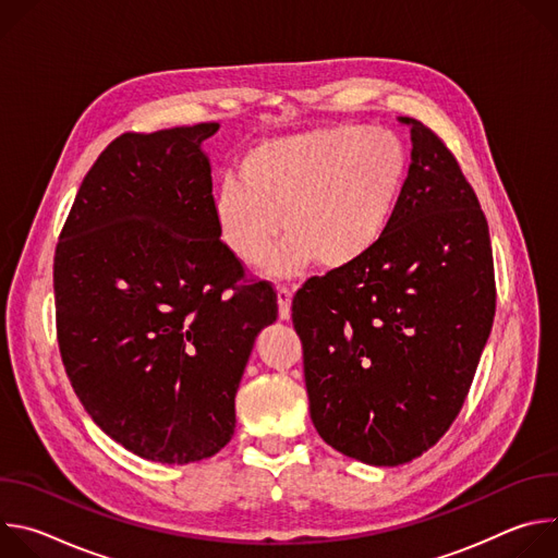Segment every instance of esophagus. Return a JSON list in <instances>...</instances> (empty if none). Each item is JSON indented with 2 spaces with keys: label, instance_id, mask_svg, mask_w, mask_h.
Returning a JSON list of instances; mask_svg holds the SVG:
<instances>
[{
  "label": "esophagus",
  "instance_id": "34e87169",
  "mask_svg": "<svg viewBox=\"0 0 558 558\" xmlns=\"http://www.w3.org/2000/svg\"><path fill=\"white\" fill-rule=\"evenodd\" d=\"M291 291L289 289H284V287H280L278 289V315H280V320H291Z\"/></svg>",
  "mask_w": 558,
  "mask_h": 558
}]
</instances>
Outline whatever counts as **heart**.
<instances>
[{
  "label": "heart",
  "mask_w": 558,
  "mask_h": 558,
  "mask_svg": "<svg viewBox=\"0 0 558 558\" xmlns=\"http://www.w3.org/2000/svg\"><path fill=\"white\" fill-rule=\"evenodd\" d=\"M409 179V151L388 130L336 123L256 143L241 181L225 179L214 196L222 245L269 278H293L311 263L344 271L386 235Z\"/></svg>",
  "instance_id": "obj_1"
}]
</instances>
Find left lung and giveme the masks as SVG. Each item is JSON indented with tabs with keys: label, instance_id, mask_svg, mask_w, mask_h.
Listing matches in <instances>:
<instances>
[{
	"label": "left lung",
	"instance_id": "1",
	"mask_svg": "<svg viewBox=\"0 0 558 558\" xmlns=\"http://www.w3.org/2000/svg\"><path fill=\"white\" fill-rule=\"evenodd\" d=\"M411 128L404 196L357 265L293 298L308 413L338 452L368 465L413 461L450 428L495 317L486 216L454 156Z\"/></svg>",
	"mask_w": 558,
	"mask_h": 558
}]
</instances>
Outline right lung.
<instances>
[{"label": "right lung", "mask_w": 558, "mask_h": 558, "mask_svg": "<svg viewBox=\"0 0 558 558\" xmlns=\"http://www.w3.org/2000/svg\"><path fill=\"white\" fill-rule=\"evenodd\" d=\"M218 123L121 134L86 174L54 252L59 351L93 422L161 463L216 454L235 428L267 282L220 243L203 141Z\"/></svg>", "instance_id": "right-lung-1"}]
</instances>
